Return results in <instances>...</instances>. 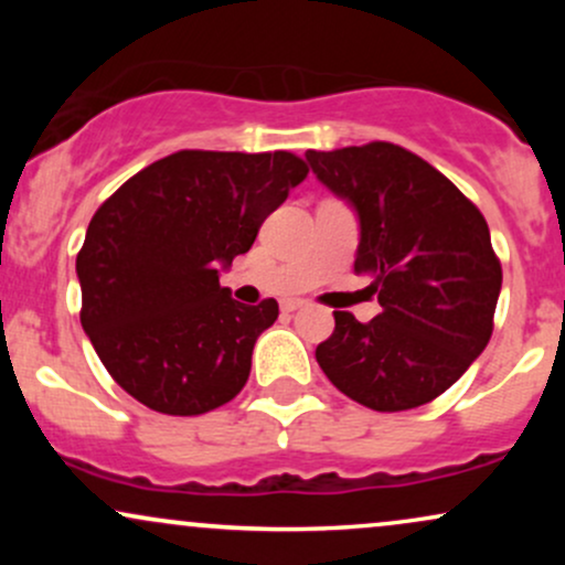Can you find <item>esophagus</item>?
<instances>
[{"label":"esophagus","instance_id":"esophagus-1","mask_svg":"<svg viewBox=\"0 0 565 565\" xmlns=\"http://www.w3.org/2000/svg\"><path fill=\"white\" fill-rule=\"evenodd\" d=\"M302 305H305V300H284L281 308L287 310V313H295V310H300Z\"/></svg>","mask_w":565,"mask_h":565}]
</instances>
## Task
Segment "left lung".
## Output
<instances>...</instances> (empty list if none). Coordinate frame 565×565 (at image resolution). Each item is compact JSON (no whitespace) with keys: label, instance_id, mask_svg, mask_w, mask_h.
I'll return each mask as SVG.
<instances>
[{"label":"left lung","instance_id":"8db88e82","mask_svg":"<svg viewBox=\"0 0 565 565\" xmlns=\"http://www.w3.org/2000/svg\"><path fill=\"white\" fill-rule=\"evenodd\" d=\"M310 170L359 217L355 274L382 313L334 310L316 361L337 391L374 412L438 398L489 345L502 268L478 206L393 142L308 151Z\"/></svg>","mask_w":565,"mask_h":565}]
</instances>
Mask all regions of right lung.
<instances>
[{
	"label": "right lung",
	"instance_id": "add662e5",
	"mask_svg": "<svg viewBox=\"0 0 565 565\" xmlns=\"http://www.w3.org/2000/svg\"><path fill=\"white\" fill-rule=\"evenodd\" d=\"M305 178L287 151H178L103 201L76 255L82 329L142 406L193 417L242 393L278 302H236L220 274Z\"/></svg>",
	"mask_w": 565,
	"mask_h": 565
}]
</instances>
